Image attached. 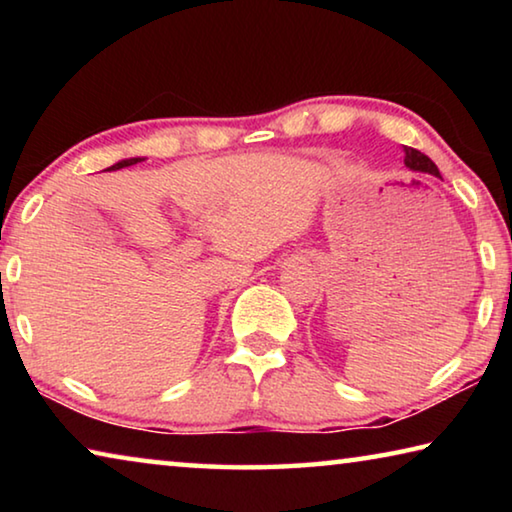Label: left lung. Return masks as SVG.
<instances>
[{
  "label": "left lung",
  "instance_id": "8db88e82",
  "mask_svg": "<svg viewBox=\"0 0 512 512\" xmlns=\"http://www.w3.org/2000/svg\"><path fill=\"white\" fill-rule=\"evenodd\" d=\"M404 164L413 171H424V173H431V176H440L436 164H433L427 155L420 153L418 149H411V146H404Z\"/></svg>",
  "mask_w": 512,
  "mask_h": 512
}]
</instances>
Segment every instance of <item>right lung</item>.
<instances>
[{"mask_svg": "<svg viewBox=\"0 0 512 512\" xmlns=\"http://www.w3.org/2000/svg\"><path fill=\"white\" fill-rule=\"evenodd\" d=\"M137 162H142L140 158H131V160H121V162H117L115 167H110V169H121V167H131V164H137Z\"/></svg>", "mask_w": 512, "mask_h": 512, "instance_id": "add662e5", "label": "right lung"}]
</instances>
